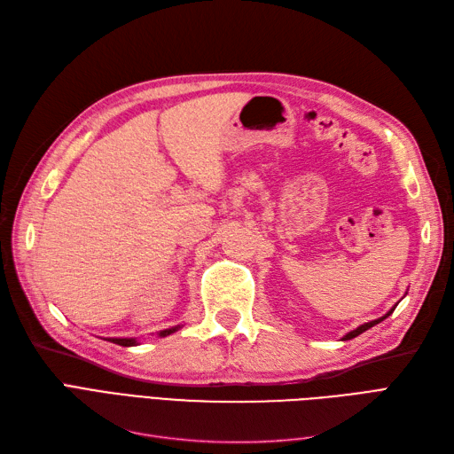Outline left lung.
Returning <instances> with one entry per match:
<instances>
[{
	"mask_svg": "<svg viewBox=\"0 0 454 454\" xmlns=\"http://www.w3.org/2000/svg\"><path fill=\"white\" fill-rule=\"evenodd\" d=\"M397 305H394L387 314H384V316H380V318H377V320H371V322H365V324H362V325H358V327H356V329H352V332H348L347 335H342V339L340 340H348V339H354V337H358L360 333H364V332H367V329L369 327H373V325H377V324H380L382 320H387L388 318V316L394 312V309H395Z\"/></svg>",
	"mask_w": 454,
	"mask_h": 454,
	"instance_id": "1",
	"label": "left lung"
}]
</instances>
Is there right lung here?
Instances as JSON below:
<instances>
[{"label":"right lung","instance_id":"right-lung-1","mask_svg":"<svg viewBox=\"0 0 454 454\" xmlns=\"http://www.w3.org/2000/svg\"><path fill=\"white\" fill-rule=\"evenodd\" d=\"M180 327H184V325L180 324V325H172L168 329H160V332L157 333V337H168V335L176 333ZM106 340L115 342V345H121V347H136V345H140V340L136 339V337H107Z\"/></svg>","mask_w":454,"mask_h":454}]
</instances>
